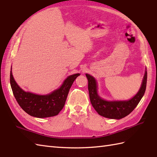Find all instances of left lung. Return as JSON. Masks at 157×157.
<instances>
[{"label":"left lung","instance_id":"obj_1","mask_svg":"<svg viewBox=\"0 0 157 157\" xmlns=\"http://www.w3.org/2000/svg\"><path fill=\"white\" fill-rule=\"evenodd\" d=\"M88 79L90 101L98 114L113 119H121L128 115L138 105L145 93L147 81V72L145 71L142 85L135 97L128 101H107L101 98L97 93V81L93 76L86 74Z\"/></svg>","mask_w":157,"mask_h":157}]
</instances>
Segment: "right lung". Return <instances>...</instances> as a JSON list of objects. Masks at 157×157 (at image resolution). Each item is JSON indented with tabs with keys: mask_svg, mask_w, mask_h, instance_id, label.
<instances>
[{
	"mask_svg": "<svg viewBox=\"0 0 157 157\" xmlns=\"http://www.w3.org/2000/svg\"><path fill=\"white\" fill-rule=\"evenodd\" d=\"M79 75L77 73L68 76L59 89L47 95H39L22 90L14 81L12 71L10 82L14 96L23 110L30 116L47 118L57 115L63 109L72 83Z\"/></svg>",
	"mask_w": 157,
	"mask_h": 157,
	"instance_id": "obj_1",
	"label": "right lung"
}]
</instances>
